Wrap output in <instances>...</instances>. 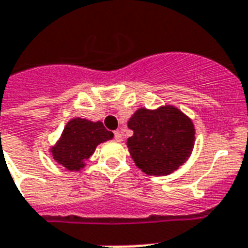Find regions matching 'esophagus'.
Instances as JSON below:
<instances>
[{"label":"esophagus","instance_id":"34e87169","mask_svg":"<svg viewBox=\"0 0 248 248\" xmlns=\"http://www.w3.org/2000/svg\"><path fill=\"white\" fill-rule=\"evenodd\" d=\"M114 136H115V140H118V142H122L123 136H122V133H120V132H118V130H116V132L114 133Z\"/></svg>","mask_w":248,"mask_h":248}]
</instances>
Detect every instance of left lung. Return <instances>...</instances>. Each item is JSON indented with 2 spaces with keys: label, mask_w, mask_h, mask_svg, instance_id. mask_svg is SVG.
I'll use <instances>...</instances> for the list:
<instances>
[{
  "label": "left lung",
  "mask_w": 248,
  "mask_h": 248,
  "mask_svg": "<svg viewBox=\"0 0 248 248\" xmlns=\"http://www.w3.org/2000/svg\"><path fill=\"white\" fill-rule=\"evenodd\" d=\"M128 126L133 130L126 140L130 156L148 175H168L179 169L195 146L193 123L171 105L157 110L138 108Z\"/></svg>",
  "instance_id": "left-lung-1"
}]
</instances>
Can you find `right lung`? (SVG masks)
Listing matches in <instances>:
<instances>
[{
  "mask_svg": "<svg viewBox=\"0 0 248 248\" xmlns=\"http://www.w3.org/2000/svg\"><path fill=\"white\" fill-rule=\"evenodd\" d=\"M112 137L114 134L101 122L74 118L65 125L60 140L51 148V154L53 160L66 170L78 171L84 168V161L90 158L97 146Z\"/></svg>",
  "mask_w": 248,
  "mask_h": 248,
  "instance_id": "1",
  "label": "right lung"
}]
</instances>
